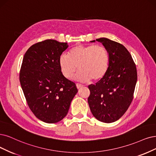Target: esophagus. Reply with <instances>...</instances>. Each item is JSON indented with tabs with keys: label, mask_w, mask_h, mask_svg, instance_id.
I'll list each match as a JSON object with an SVG mask.
<instances>
[{
	"label": "esophagus",
	"mask_w": 156,
	"mask_h": 156,
	"mask_svg": "<svg viewBox=\"0 0 156 156\" xmlns=\"http://www.w3.org/2000/svg\"><path fill=\"white\" fill-rule=\"evenodd\" d=\"M76 87H77V89H78L83 87V85H82V84H80V83H76Z\"/></svg>",
	"instance_id": "obj_1"
}]
</instances>
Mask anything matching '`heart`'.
Here are the masks:
<instances>
[{
	"instance_id": "heart-1",
	"label": "heart",
	"mask_w": 156,
	"mask_h": 156,
	"mask_svg": "<svg viewBox=\"0 0 156 156\" xmlns=\"http://www.w3.org/2000/svg\"><path fill=\"white\" fill-rule=\"evenodd\" d=\"M110 58L107 50L102 45H78L62 54L59 58V66L62 74L66 78H71L77 69H80L76 78L80 82L90 79L96 81L106 74Z\"/></svg>"
}]
</instances>
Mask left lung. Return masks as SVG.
Masks as SVG:
<instances>
[{"label": "left lung", "instance_id": "1", "mask_svg": "<svg viewBox=\"0 0 156 156\" xmlns=\"http://www.w3.org/2000/svg\"><path fill=\"white\" fill-rule=\"evenodd\" d=\"M96 40L106 48L110 61L104 76L96 84L89 85L90 94L88 103L92 114L98 120L112 123L125 113L133 99L137 69L124 45L107 38Z\"/></svg>", "mask_w": 156, "mask_h": 156}]
</instances>
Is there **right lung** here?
<instances>
[{
	"instance_id": "right-lung-1",
	"label": "right lung",
	"mask_w": 156,
	"mask_h": 156,
	"mask_svg": "<svg viewBox=\"0 0 156 156\" xmlns=\"http://www.w3.org/2000/svg\"><path fill=\"white\" fill-rule=\"evenodd\" d=\"M67 48L66 42L45 40L31 45L22 60L19 79L23 93L34 116L45 123L65 118L78 92L59 66L60 56Z\"/></svg>"
}]
</instances>
